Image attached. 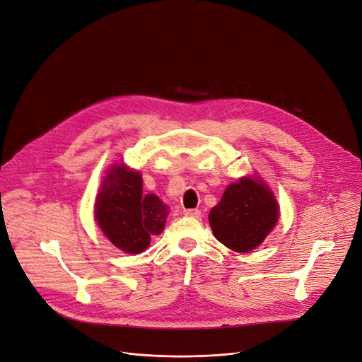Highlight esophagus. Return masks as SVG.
Wrapping results in <instances>:
<instances>
[{"label":"esophagus","mask_w":362,"mask_h":362,"mask_svg":"<svg viewBox=\"0 0 362 362\" xmlns=\"http://www.w3.org/2000/svg\"><path fill=\"white\" fill-rule=\"evenodd\" d=\"M183 214L187 216V217H199V216H201V211L197 210V208H191V210H185Z\"/></svg>","instance_id":"esophagus-1"}]
</instances>
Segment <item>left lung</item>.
<instances>
[{"label": "left lung", "mask_w": 362, "mask_h": 362, "mask_svg": "<svg viewBox=\"0 0 362 362\" xmlns=\"http://www.w3.org/2000/svg\"><path fill=\"white\" fill-rule=\"evenodd\" d=\"M277 218L279 206L269 187L250 177L227 186L208 216L217 240L236 252L255 250Z\"/></svg>", "instance_id": "obj_1"}]
</instances>
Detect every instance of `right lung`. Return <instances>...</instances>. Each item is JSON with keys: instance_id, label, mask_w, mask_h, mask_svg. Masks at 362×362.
<instances>
[{"instance_id": "right-lung-1", "label": "right lung", "mask_w": 362, "mask_h": 362, "mask_svg": "<svg viewBox=\"0 0 362 362\" xmlns=\"http://www.w3.org/2000/svg\"><path fill=\"white\" fill-rule=\"evenodd\" d=\"M167 214V205L158 197L142 192L138 171L123 165L111 167L97 198L95 217L117 248L127 254L146 250L151 236L163 232Z\"/></svg>"}]
</instances>
